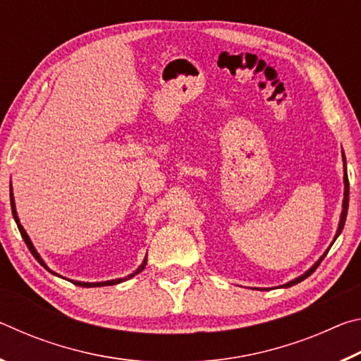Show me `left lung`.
Segmentation results:
<instances>
[{"label": "left lung", "mask_w": 361, "mask_h": 361, "mask_svg": "<svg viewBox=\"0 0 361 361\" xmlns=\"http://www.w3.org/2000/svg\"><path fill=\"white\" fill-rule=\"evenodd\" d=\"M342 162H344V199H342V212H341V218H339V224H338V229H336V234H334V239H333V242H331V245L334 243V240L338 239L339 237V234L342 232V229H344V224H345V218H347V210H349V176H347V162H345V156H344V152H342ZM331 245L328 247V250L331 248ZM328 250L325 253H323L319 259L315 261V264H312V267H309L307 271H305L302 276H299V277H296V279H293V280H290V282H286V283H283V285H280L279 288H290V286H293V285H296V283H299V282H302L304 279H307L310 274H314V271L317 267H319V264L320 262L323 261V258H325L326 256V253H328ZM256 290H262V288H256ZM264 290H269V288H264Z\"/></svg>", "instance_id": "8db88e82"}]
</instances>
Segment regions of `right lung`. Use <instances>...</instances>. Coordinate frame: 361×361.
Wrapping results in <instances>:
<instances>
[{"instance_id": "obj_1", "label": "right lung", "mask_w": 361, "mask_h": 361, "mask_svg": "<svg viewBox=\"0 0 361 361\" xmlns=\"http://www.w3.org/2000/svg\"><path fill=\"white\" fill-rule=\"evenodd\" d=\"M11 209H12V216H14V219H16V223H17V228H19V231H20V234H22V239L25 240V243H27V247H28V250L30 252H32V255L35 256V259L39 262V264L44 267V269H47L49 272L51 274H54V276H57V277H62V276H59L57 272H54V271H51V269L47 267V264L44 262V259L41 258L39 256V253L36 252V248H35V245H33V242L30 240V235L27 234V231L23 229V226L20 224V219H19V216H17V210H16V200H14V192H12V185H11ZM146 261H148V258H146L145 256V259H143V262L142 264H140L138 267H137V271H133L132 274H129V276L127 277H121V279H113V280H105V282H79V280H70V279H65V277H62V279H65V280H68V282H71V283H75V285H78V286H84V288H95V286H109V285H118V283H121V282H126V280H129V279H132L133 276H137V274H140L145 269V266H146Z\"/></svg>"}]
</instances>
